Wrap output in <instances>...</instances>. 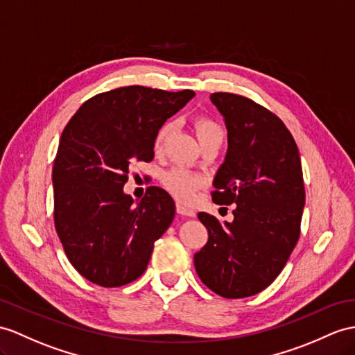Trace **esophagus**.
Instances as JSON below:
<instances>
[{"instance_id":"34e87169","label":"esophagus","mask_w":355,"mask_h":355,"mask_svg":"<svg viewBox=\"0 0 355 355\" xmlns=\"http://www.w3.org/2000/svg\"><path fill=\"white\" fill-rule=\"evenodd\" d=\"M176 211L180 215H185V217H196V211L191 209V207L185 206L184 203H180V202L176 203Z\"/></svg>"}]
</instances>
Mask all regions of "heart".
<instances>
[{
	"mask_svg": "<svg viewBox=\"0 0 355 355\" xmlns=\"http://www.w3.org/2000/svg\"><path fill=\"white\" fill-rule=\"evenodd\" d=\"M194 129L200 144L211 140V138L223 137V128L218 125V122H215L212 117H207V116L196 117ZM171 131H173V125L170 122L159 126L157 134L153 137L155 153H161L164 150L166 143L168 141V138L171 135ZM162 184L166 185L168 191L176 198H179V200L188 202L194 197L197 189L203 185V179L198 175H196V173H191L188 170L173 168L162 176Z\"/></svg>",
	"mask_w": 355,
	"mask_h": 355,
	"instance_id": "1",
	"label": "heart"
}]
</instances>
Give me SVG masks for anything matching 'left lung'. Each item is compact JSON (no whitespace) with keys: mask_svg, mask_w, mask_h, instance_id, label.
<instances>
[{"mask_svg":"<svg viewBox=\"0 0 355 355\" xmlns=\"http://www.w3.org/2000/svg\"><path fill=\"white\" fill-rule=\"evenodd\" d=\"M229 149L214 179V203L236 205L233 221L198 212L207 243L194 254L198 277L224 298H245L277 279L300 239L306 202L300 152L282 120L254 101L217 92Z\"/></svg>","mask_w":355,"mask_h":355,"instance_id":"left-lung-1","label":"left lung"}]
</instances>
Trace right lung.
<instances>
[{
    "mask_svg": "<svg viewBox=\"0 0 355 355\" xmlns=\"http://www.w3.org/2000/svg\"><path fill=\"white\" fill-rule=\"evenodd\" d=\"M194 94L128 85L87 99L64 126L53 168L54 224L84 279L119 288L148 268L175 202L149 187L134 205L123 185L135 162L153 159L155 134Z\"/></svg>",
    "mask_w": 355,
    "mask_h": 355,
    "instance_id": "1",
    "label": "right lung"
}]
</instances>
